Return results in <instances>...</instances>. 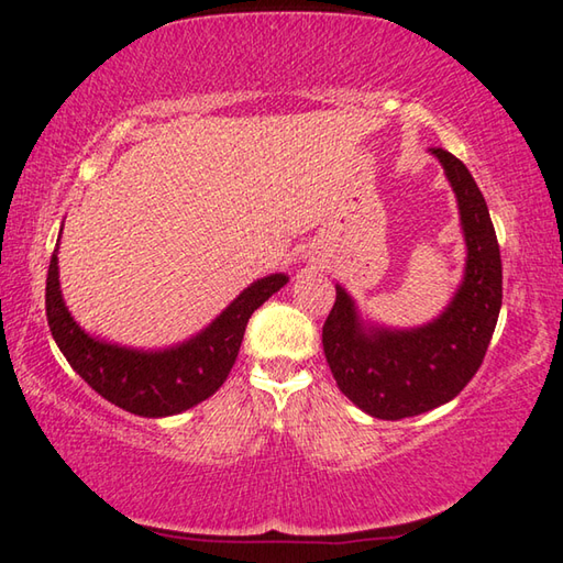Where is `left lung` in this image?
<instances>
[{"label":"left lung","mask_w":563,"mask_h":563,"mask_svg":"<svg viewBox=\"0 0 563 563\" xmlns=\"http://www.w3.org/2000/svg\"><path fill=\"white\" fill-rule=\"evenodd\" d=\"M457 197L467 261L453 302L416 330L364 324L354 300L336 285L322 327L327 364L340 391L384 421L418 416L455 398L477 374L503 308V258L483 191L467 167L431 147Z\"/></svg>","instance_id":"1"}]
</instances>
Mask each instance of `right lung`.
<instances>
[{
	"instance_id": "1",
	"label": "right lung",
	"mask_w": 563,
	"mask_h": 563,
	"mask_svg": "<svg viewBox=\"0 0 563 563\" xmlns=\"http://www.w3.org/2000/svg\"><path fill=\"white\" fill-rule=\"evenodd\" d=\"M285 283L288 275L283 273L255 280L189 342L172 350L142 352L108 344L80 330L60 298L58 255L54 251L46 278V317L58 350L93 391L122 411L159 418L187 411L219 391L236 362L251 314Z\"/></svg>"
}]
</instances>
